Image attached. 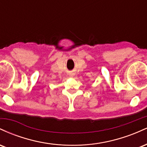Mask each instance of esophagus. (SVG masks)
<instances>
[{"label":"esophagus","instance_id":"34e87169","mask_svg":"<svg viewBox=\"0 0 147 147\" xmlns=\"http://www.w3.org/2000/svg\"><path fill=\"white\" fill-rule=\"evenodd\" d=\"M73 74H70V76H71V77H73Z\"/></svg>","mask_w":147,"mask_h":147}]
</instances>
